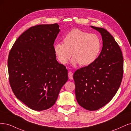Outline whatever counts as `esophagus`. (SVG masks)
<instances>
[{
  "label": "esophagus",
  "instance_id": "esophagus-1",
  "mask_svg": "<svg viewBox=\"0 0 131 131\" xmlns=\"http://www.w3.org/2000/svg\"><path fill=\"white\" fill-rule=\"evenodd\" d=\"M68 77L70 80L73 79V73L71 71H69L68 73Z\"/></svg>",
  "mask_w": 131,
  "mask_h": 131
}]
</instances>
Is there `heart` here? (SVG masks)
I'll return each mask as SVG.
<instances>
[{"mask_svg": "<svg viewBox=\"0 0 131 131\" xmlns=\"http://www.w3.org/2000/svg\"><path fill=\"white\" fill-rule=\"evenodd\" d=\"M101 49V41L95 34H89L78 29L70 31L64 38V43L54 45V50L58 60L67 63L72 54V64L88 66L97 59Z\"/></svg>", "mask_w": 131, "mask_h": 131, "instance_id": "obj_1", "label": "heart"}]
</instances>
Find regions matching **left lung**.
<instances>
[{
    "mask_svg": "<svg viewBox=\"0 0 131 131\" xmlns=\"http://www.w3.org/2000/svg\"><path fill=\"white\" fill-rule=\"evenodd\" d=\"M99 31L103 47L96 61L73 74L75 97L88 111H96L112 100L119 89L124 72V59L119 45L105 29L91 26Z\"/></svg>",
    "mask_w": 131,
    "mask_h": 131,
    "instance_id": "1",
    "label": "left lung"
}]
</instances>
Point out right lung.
Masks as SVG:
<instances>
[{"instance_id": "obj_1", "label": "right lung", "mask_w": 131, "mask_h": 131, "mask_svg": "<svg viewBox=\"0 0 131 131\" xmlns=\"http://www.w3.org/2000/svg\"><path fill=\"white\" fill-rule=\"evenodd\" d=\"M59 31L57 23L31 27L19 36L10 51L11 88L16 97L33 110L52 107L68 80L67 70L57 61L54 50Z\"/></svg>"}]
</instances>
